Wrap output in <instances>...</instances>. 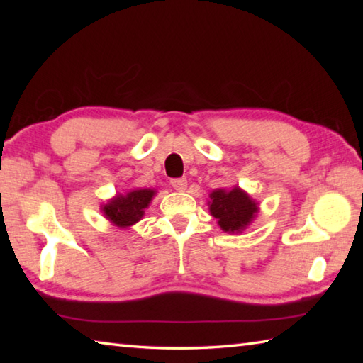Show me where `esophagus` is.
I'll list each match as a JSON object with an SVG mask.
<instances>
[{
	"instance_id": "esophagus-1",
	"label": "esophagus",
	"mask_w": 363,
	"mask_h": 363,
	"mask_svg": "<svg viewBox=\"0 0 363 363\" xmlns=\"http://www.w3.org/2000/svg\"><path fill=\"white\" fill-rule=\"evenodd\" d=\"M171 186H173L174 190H186L187 189V179L186 177H174V179H171Z\"/></svg>"
}]
</instances>
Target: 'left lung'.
<instances>
[{
	"mask_svg": "<svg viewBox=\"0 0 363 363\" xmlns=\"http://www.w3.org/2000/svg\"><path fill=\"white\" fill-rule=\"evenodd\" d=\"M210 211L218 219L220 229L225 232H240L255 218L257 206L238 187L229 190H214L211 194Z\"/></svg>",
	"mask_w": 363,
	"mask_h": 363,
	"instance_id": "left-lung-1",
	"label": "left lung"
}]
</instances>
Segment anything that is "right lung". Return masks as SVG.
Returning <instances> with one entry per match:
<instances>
[{
	"mask_svg": "<svg viewBox=\"0 0 363 363\" xmlns=\"http://www.w3.org/2000/svg\"><path fill=\"white\" fill-rule=\"evenodd\" d=\"M155 190L139 189L126 195H118L110 203L104 206V214L115 225L128 227L143 218L144 210L149 206Z\"/></svg>",
	"mask_w": 363,
	"mask_h": 363,
	"instance_id": "add662e5",
	"label": "right lung"
}]
</instances>
